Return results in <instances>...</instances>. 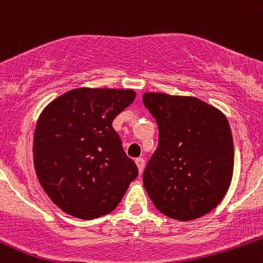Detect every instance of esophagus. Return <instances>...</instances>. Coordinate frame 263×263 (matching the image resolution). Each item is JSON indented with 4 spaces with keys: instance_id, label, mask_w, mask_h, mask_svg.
Segmentation results:
<instances>
[{
    "instance_id": "1",
    "label": "esophagus",
    "mask_w": 263,
    "mask_h": 263,
    "mask_svg": "<svg viewBox=\"0 0 263 263\" xmlns=\"http://www.w3.org/2000/svg\"><path fill=\"white\" fill-rule=\"evenodd\" d=\"M136 164H137L138 172H140V174H141L144 170V164H146V163H144V159L143 158H137V159H136Z\"/></svg>"
}]
</instances>
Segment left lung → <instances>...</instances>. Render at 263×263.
<instances>
[{"label":"left lung","instance_id":"left-lung-1","mask_svg":"<svg viewBox=\"0 0 263 263\" xmlns=\"http://www.w3.org/2000/svg\"><path fill=\"white\" fill-rule=\"evenodd\" d=\"M158 125V148L143 172V185L168 218L206 215L225 197L234 172V142L221 111L194 96L144 92Z\"/></svg>","mask_w":263,"mask_h":263}]
</instances>
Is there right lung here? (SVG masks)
Listing matches in <instances>:
<instances>
[{
    "instance_id": "add662e5",
    "label": "right lung",
    "mask_w": 263,
    "mask_h": 263,
    "mask_svg": "<svg viewBox=\"0 0 263 263\" xmlns=\"http://www.w3.org/2000/svg\"><path fill=\"white\" fill-rule=\"evenodd\" d=\"M135 98L128 89L80 87L42 111L33 140L35 173L50 200L69 215H106L137 178V165L112 127Z\"/></svg>"
}]
</instances>
